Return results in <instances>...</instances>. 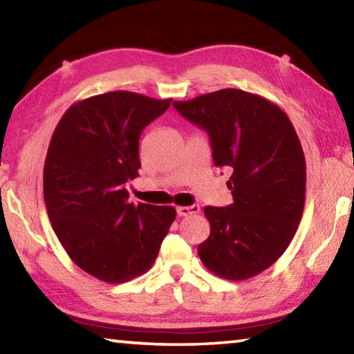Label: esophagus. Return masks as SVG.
Returning a JSON list of instances; mask_svg holds the SVG:
<instances>
[{"instance_id":"obj_1","label":"esophagus","mask_w":354,"mask_h":354,"mask_svg":"<svg viewBox=\"0 0 354 354\" xmlns=\"http://www.w3.org/2000/svg\"><path fill=\"white\" fill-rule=\"evenodd\" d=\"M200 212V206L198 205H192V206H178L176 207V214L179 217H187V215H194Z\"/></svg>"}]
</instances>
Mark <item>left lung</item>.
Wrapping results in <instances>:
<instances>
[{
  "label": "left lung",
  "mask_w": 354,
  "mask_h": 354,
  "mask_svg": "<svg viewBox=\"0 0 354 354\" xmlns=\"http://www.w3.org/2000/svg\"><path fill=\"white\" fill-rule=\"evenodd\" d=\"M173 106L209 134L215 167L232 171L234 203L205 207L211 236L200 259L225 279L256 277L289 247L303 215L306 162L295 129L277 104L239 88Z\"/></svg>",
  "instance_id": "obj_1"
}]
</instances>
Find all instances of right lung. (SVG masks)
I'll use <instances>...</instances> for the list:
<instances>
[{
    "instance_id": "add662e5",
    "label": "right lung",
    "mask_w": 354,
    "mask_h": 354,
    "mask_svg": "<svg viewBox=\"0 0 354 354\" xmlns=\"http://www.w3.org/2000/svg\"><path fill=\"white\" fill-rule=\"evenodd\" d=\"M171 100L117 91L70 107L51 137L44 167L46 212L70 259L104 283L151 268L176 217L171 206L129 203L139 175L142 131Z\"/></svg>"
}]
</instances>
